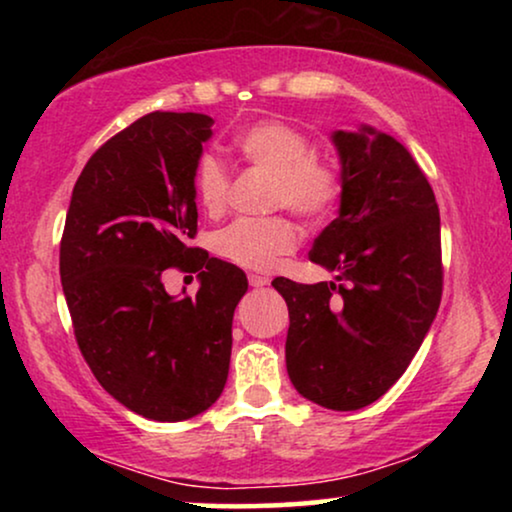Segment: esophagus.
I'll use <instances>...</instances> for the list:
<instances>
[{"label":"esophagus","mask_w":512,"mask_h":512,"mask_svg":"<svg viewBox=\"0 0 512 512\" xmlns=\"http://www.w3.org/2000/svg\"><path fill=\"white\" fill-rule=\"evenodd\" d=\"M249 284L254 286V289H263V286L270 284V279L263 277V275H249Z\"/></svg>","instance_id":"1"}]
</instances>
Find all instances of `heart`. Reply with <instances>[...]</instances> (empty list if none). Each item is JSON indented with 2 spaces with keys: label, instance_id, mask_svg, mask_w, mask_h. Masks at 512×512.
<instances>
[{
  "label": "heart",
  "instance_id": "b5f03b06",
  "mask_svg": "<svg viewBox=\"0 0 512 512\" xmlns=\"http://www.w3.org/2000/svg\"><path fill=\"white\" fill-rule=\"evenodd\" d=\"M233 149L249 165L272 174V205L303 219H321L342 193V170L331 158L314 156L303 130L282 121H261L237 132ZM195 195L207 214L228 200V174L214 156H202L193 174ZM216 251L242 268L268 270L277 256L296 247V230L286 219H240L216 235Z\"/></svg>",
  "mask_w": 512,
  "mask_h": 512
}]
</instances>
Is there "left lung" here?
<instances>
[{
  "instance_id": "1",
  "label": "left lung",
  "mask_w": 512,
  "mask_h": 512,
  "mask_svg": "<svg viewBox=\"0 0 512 512\" xmlns=\"http://www.w3.org/2000/svg\"><path fill=\"white\" fill-rule=\"evenodd\" d=\"M342 193L338 219L312 244L310 261L333 282L272 286L289 305L286 370L296 391L328 410H359L387 394L436 319L440 214L410 151L361 123L335 130Z\"/></svg>"
}]
</instances>
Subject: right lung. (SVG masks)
I'll list each match as a JSON object with an SVG mask.
<instances>
[{
  "label": "right lung",
  "instance_id": "right-lung-1",
  "mask_svg": "<svg viewBox=\"0 0 512 512\" xmlns=\"http://www.w3.org/2000/svg\"><path fill=\"white\" fill-rule=\"evenodd\" d=\"M212 125L207 114L153 111L111 137L76 181L60 242L83 359L107 394L153 422L216 403L235 307L249 289L240 268L186 247L198 230L193 174ZM193 255L206 265L199 293L170 297L162 272Z\"/></svg>",
  "mask_w": 512,
  "mask_h": 512
}]
</instances>
